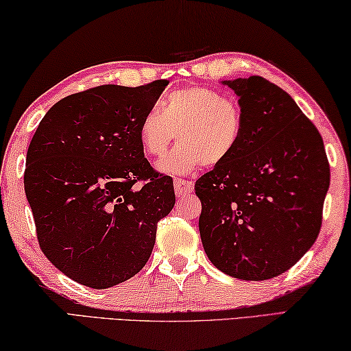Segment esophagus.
<instances>
[{
    "label": "esophagus",
    "instance_id": "esophagus-1",
    "mask_svg": "<svg viewBox=\"0 0 351 351\" xmlns=\"http://www.w3.org/2000/svg\"><path fill=\"white\" fill-rule=\"evenodd\" d=\"M174 189H176V194L179 199H183L186 196V194L193 193L194 189V183L189 182V180H183V179H176L174 180Z\"/></svg>",
    "mask_w": 351,
    "mask_h": 351
}]
</instances>
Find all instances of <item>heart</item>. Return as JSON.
<instances>
[{
  "mask_svg": "<svg viewBox=\"0 0 351 351\" xmlns=\"http://www.w3.org/2000/svg\"><path fill=\"white\" fill-rule=\"evenodd\" d=\"M243 132V114L237 102L221 91L191 87L172 91L143 114L140 143L145 152L158 158L177 135L179 145L158 163L165 174L185 176L205 166H217L237 149Z\"/></svg>",
  "mask_w": 351,
  "mask_h": 351,
  "instance_id": "obj_1",
  "label": "heart"
}]
</instances>
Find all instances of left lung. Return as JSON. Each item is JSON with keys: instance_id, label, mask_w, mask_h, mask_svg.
I'll return each mask as SVG.
<instances>
[{"instance_id": "obj_1", "label": "left lung", "mask_w": 351, "mask_h": 351, "mask_svg": "<svg viewBox=\"0 0 351 351\" xmlns=\"http://www.w3.org/2000/svg\"><path fill=\"white\" fill-rule=\"evenodd\" d=\"M243 132L226 162L196 182L206 256L230 277L263 281L311 249L330 186L324 140L295 101L261 76L222 80Z\"/></svg>"}]
</instances>
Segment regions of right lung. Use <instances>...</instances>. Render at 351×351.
I'll return each instance as SVG.
<instances>
[{
    "label": "right lung",
    "instance_id": "right-lung-1",
    "mask_svg": "<svg viewBox=\"0 0 351 351\" xmlns=\"http://www.w3.org/2000/svg\"><path fill=\"white\" fill-rule=\"evenodd\" d=\"M168 84L101 85L63 97L31 140L25 191L40 249L88 288H112L140 272L158 221L176 204L172 179L152 169L138 135Z\"/></svg>",
    "mask_w": 351,
    "mask_h": 351
}]
</instances>
